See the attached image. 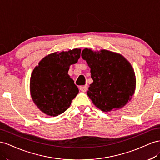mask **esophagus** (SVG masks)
Masks as SVG:
<instances>
[{"label":"esophagus","mask_w":160,"mask_h":160,"mask_svg":"<svg viewBox=\"0 0 160 160\" xmlns=\"http://www.w3.org/2000/svg\"><path fill=\"white\" fill-rule=\"evenodd\" d=\"M79 88L82 91V92H85L87 90V89H88V86H80Z\"/></svg>","instance_id":"esophagus-1"}]
</instances>
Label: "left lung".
<instances>
[{"instance_id": "8db88e82", "label": "left lung", "mask_w": 160, "mask_h": 160, "mask_svg": "<svg viewBox=\"0 0 160 160\" xmlns=\"http://www.w3.org/2000/svg\"><path fill=\"white\" fill-rule=\"evenodd\" d=\"M81 56L90 68L93 82L87 94L103 112L122 108L135 93L136 78L130 62L121 54L101 49L85 48Z\"/></svg>"}]
</instances>
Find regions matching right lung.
<instances>
[{
    "instance_id": "1",
    "label": "right lung",
    "mask_w": 160,
    "mask_h": 160,
    "mask_svg": "<svg viewBox=\"0 0 160 160\" xmlns=\"http://www.w3.org/2000/svg\"><path fill=\"white\" fill-rule=\"evenodd\" d=\"M80 49L56 52L44 57L31 73L30 93L33 102L46 115L56 117L70 107L79 90L68 72L78 62Z\"/></svg>"
}]
</instances>
